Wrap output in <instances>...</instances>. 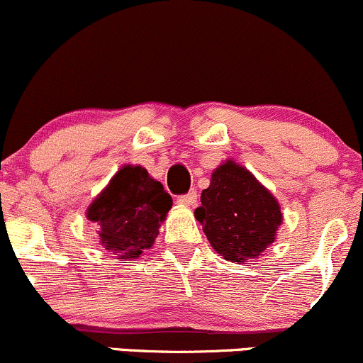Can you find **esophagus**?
I'll return each mask as SVG.
<instances>
[{
    "label": "esophagus",
    "instance_id": "1",
    "mask_svg": "<svg viewBox=\"0 0 363 363\" xmlns=\"http://www.w3.org/2000/svg\"><path fill=\"white\" fill-rule=\"evenodd\" d=\"M196 200H198L196 191H189L186 194H181V196L177 198V201L181 205H194V203H196Z\"/></svg>",
    "mask_w": 363,
    "mask_h": 363
}]
</instances>
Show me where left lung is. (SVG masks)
<instances>
[{
	"instance_id": "1",
	"label": "left lung",
	"mask_w": 363,
	"mask_h": 363,
	"mask_svg": "<svg viewBox=\"0 0 363 363\" xmlns=\"http://www.w3.org/2000/svg\"><path fill=\"white\" fill-rule=\"evenodd\" d=\"M194 217L203 224L217 254L233 262L261 255L274 242L281 223L280 205L273 194L235 162H226L213 172Z\"/></svg>"
}]
</instances>
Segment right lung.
Listing matches in <instances>:
<instances>
[{
	"mask_svg": "<svg viewBox=\"0 0 363 363\" xmlns=\"http://www.w3.org/2000/svg\"><path fill=\"white\" fill-rule=\"evenodd\" d=\"M170 207L172 198L162 182L143 167L127 165L95 198L86 217L99 226L106 249L121 259H133L155 243Z\"/></svg>",
	"mask_w": 363,
	"mask_h": 363,
	"instance_id": "obj_1",
	"label": "right lung"
}]
</instances>
